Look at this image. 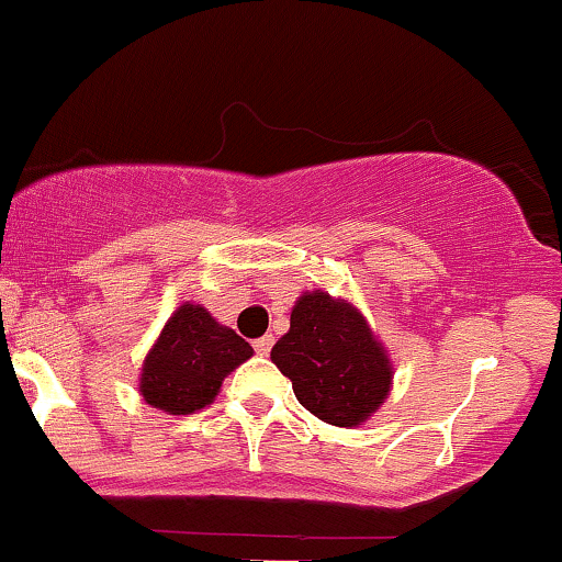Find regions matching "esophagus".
<instances>
[{"mask_svg": "<svg viewBox=\"0 0 562 562\" xmlns=\"http://www.w3.org/2000/svg\"><path fill=\"white\" fill-rule=\"evenodd\" d=\"M272 346H274L272 335H263V338H259V340H256V344H254L256 353H259V357H267V353L272 351Z\"/></svg>", "mask_w": 562, "mask_h": 562, "instance_id": "34e87169", "label": "esophagus"}]
</instances>
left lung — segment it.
Instances as JSON below:
<instances>
[{
  "mask_svg": "<svg viewBox=\"0 0 562 562\" xmlns=\"http://www.w3.org/2000/svg\"><path fill=\"white\" fill-rule=\"evenodd\" d=\"M295 398L322 423L359 428L393 389L389 348L351 301L306 290L290 312V330L272 348Z\"/></svg>",
  "mask_w": 562,
  "mask_h": 562,
  "instance_id": "8db88e82",
  "label": "left lung"
}]
</instances>
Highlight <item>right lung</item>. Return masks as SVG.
<instances>
[{
	"instance_id": "right-lung-1",
	"label": "right lung",
	"mask_w": 562,
	"mask_h": 562,
	"mask_svg": "<svg viewBox=\"0 0 562 562\" xmlns=\"http://www.w3.org/2000/svg\"><path fill=\"white\" fill-rule=\"evenodd\" d=\"M250 357L254 348L232 327L184 301L142 359L139 396L166 415H192L214 404L224 378Z\"/></svg>"
}]
</instances>
